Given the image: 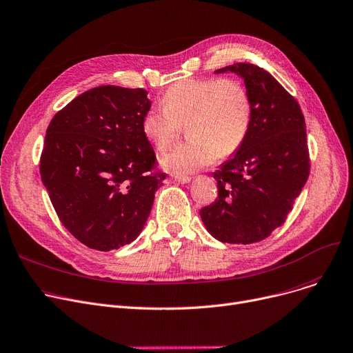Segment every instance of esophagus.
I'll use <instances>...</instances> for the list:
<instances>
[{
  "instance_id": "obj_1",
  "label": "esophagus",
  "mask_w": 353,
  "mask_h": 353,
  "mask_svg": "<svg viewBox=\"0 0 353 353\" xmlns=\"http://www.w3.org/2000/svg\"><path fill=\"white\" fill-rule=\"evenodd\" d=\"M191 181L190 176H179V178H172V182L175 183H188Z\"/></svg>"
}]
</instances>
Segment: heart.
I'll return each mask as SVG.
<instances>
[{
  "label": "heart",
  "instance_id": "b5f03b06",
  "mask_svg": "<svg viewBox=\"0 0 353 353\" xmlns=\"http://www.w3.org/2000/svg\"><path fill=\"white\" fill-rule=\"evenodd\" d=\"M162 107L142 117V132L157 150L167 148L179 123H186L191 141L165 151L161 167L174 175L188 176L215 163L221 152H235L251 125L252 107L245 87L234 79H185L171 85Z\"/></svg>",
  "mask_w": 353,
  "mask_h": 353
}]
</instances>
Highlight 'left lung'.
<instances>
[{"instance_id": "8db88e82", "label": "left lung", "mask_w": 353, "mask_h": 353, "mask_svg": "<svg viewBox=\"0 0 353 353\" xmlns=\"http://www.w3.org/2000/svg\"><path fill=\"white\" fill-rule=\"evenodd\" d=\"M243 79L252 117L246 138L214 172L218 199L199 211L215 239L254 243L285 222L309 176L305 118L296 99L263 68L236 62L216 70Z\"/></svg>"}]
</instances>
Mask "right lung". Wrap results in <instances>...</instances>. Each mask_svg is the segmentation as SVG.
Instances as JSON below:
<instances>
[{"mask_svg":"<svg viewBox=\"0 0 353 353\" xmlns=\"http://www.w3.org/2000/svg\"><path fill=\"white\" fill-rule=\"evenodd\" d=\"M151 108L142 88L102 85L74 98L51 119L41 179L67 230L97 251L134 242L151 214L163 174L142 132Z\"/></svg>","mask_w":353,"mask_h":353,"instance_id":"obj_1","label":"right lung"}]
</instances>
